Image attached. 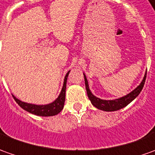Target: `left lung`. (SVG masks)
Segmentation results:
<instances>
[{
	"mask_svg": "<svg viewBox=\"0 0 155 155\" xmlns=\"http://www.w3.org/2000/svg\"><path fill=\"white\" fill-rule=\"evenodd\" d=\"M146 76H147V72L145 73L144 78L142 81L139 86H137L133 92H131L130 94H127L124 97H121L120 99L114 100H100L99 98H97L89 90L88 88V84L86 76L84 75V80H85V87H86V90H87V94H88V99L91 101L92 104L94 106H95L96 108L100 109L101 110H104V111H115V110H118L120 109L124 108L125 106H127V104H130L137 95L140 94L142 89L143 88V85L145 84V80H146Z\"/></svg>",
	"mask_w": 155,
	"mask_h": 155,
	"instance_id": "left-lung-1",
	"label": "left lung"
}]
</instances>
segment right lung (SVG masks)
I'll use <instances>...</instances> for the list:
<instances>
[{
    "label": "right lung",
    "instance_id": "obj_1",
    "mask_svg": "<svg viewBox=\"0 0 155 155\" xmlns=\"http://www.w3.org/2000/svg\"><path fill=\"white\" fill-rule=\"evenodd\" d=\"M69 71L67 73L64 79V84L61 92L58 96V98L51 104H45V105H37V104H28L25 102H22L21 100H18L16 97L13 96L15 101L18 104L20 107H22L26 111L32 113L34 115L40 116H52L57 115L58 113L61 111V110L64 107L65 103V98H66V86H67V80Z\"/></svg>",
    "mask_w": 155,
    "mask_h": 155
}]
</instances>
